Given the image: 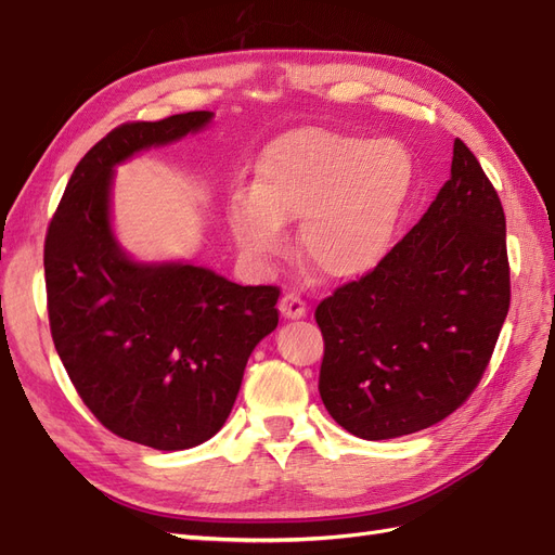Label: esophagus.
Wrapping results in <instances>:
<instances>
[{
    "mask_svg": "<svg viewBox=\"0 0 555 555\" xmlns=\"http://www.w3.org/2000/svg\"><path fill=\"white\" fill-rule=\"evenodd\" d=\"M280 312L284 319H300V317H306L308 304L298 294L287 292L280 298Z\"/></svg>",
    "mask_w": 555,
    "mask_h": 555,
    "instance_id": "obj_1",
    "label": "esophagus"
}]
</instances>
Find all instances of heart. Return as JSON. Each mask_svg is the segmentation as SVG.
I'll list each match as a JSON object with an SVG mask.
<instances>
[{"label":"heart","instance_id":"heart-1","mask_svg":"<svg viewBox=\"0 0 555 555\" xmlns=\"http://www.w3.org/2000/svg\"><path fill=\"white\" fill-rule=\"evenodd\" d=\"M410 190V159L396 141L333 129H300L266 147L251 192L231 198L229 224L243 255L284 247V224L300 220L298 247L326 278L375 266Z\"/></svg>","mask_w":555,"mask_h":555}]
</instances>
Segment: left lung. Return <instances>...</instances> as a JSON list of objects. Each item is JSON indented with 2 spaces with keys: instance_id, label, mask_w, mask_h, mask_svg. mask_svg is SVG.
Wrapping results in <instances>:
<instances>
[{
  "instance_id": "8db88e82",
  "label": "left lung",
  "mask_w": 555,
  "mask_h": 555,
  "mask_svg": "<svg viewBox=\"0 0 555 555\" xmlns=\"http://www.w3.org/2000/svg\"><path fill=\"white\" fill-rule=\"evenodd\" d=\"M505 229L495 188L456 139L451 178L418 224L314 310L319 396L345 430L400 438L473 396L509 312Z\"/></svg>"
}]
</instances>
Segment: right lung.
Returning a JSON list of instances; mask_svg holds the SVG:
<instances>
[{
  "instance_id": "1",
  "label": "right lung",
  "mask_w": 555,
  "mask_h": 555,
  "mask_svg": "<svg viewBox=\"0 0 555 555\" xmlns=\"http://www.w3.org/2000/svg\"><path fill=\"white\" fill-rule=\"evenodd\" d=\"M210 117L192 111L108 131L74 169L43 247L50 335L78 396L117 438L159 451L196 447L224 426L251 349L280 319L273 284L137 263L113 238V166Z\"/></svg>"
}]
</instances>
